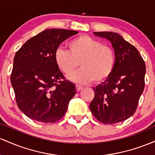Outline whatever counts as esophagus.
<instances>
[{
  "label": "esophagus",
  "mask_w": 155,
  "mask_h": 155,
  "mask_svg": "<svg viewBox=\"0 0 155 155\" xmlns=\"http://www.w3.org/2000/svg\"><path fill=\"white\" fill-rule=\"evenodd\" d=\"M83 88V86H81V85H78V84H76V88H77V91H80L81 89Z\"/></svg>",
  "instance_id": "34e87169"
}]
</instances>
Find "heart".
I'll return each instance as SVG.
<instances>
[{
  "mask_svg": "<svg viewBox=\"0 0 155 155\" xmlns=\"http://www.w3.org/2000/svg\"><path fill=\"white\" fill-rule=\"evenodd\" d=\"M67 47L69 50L62 48L55 50L54 58L57 67L66 75L72 74L80 62L81 68L70 77L73 81L102 82L110 76L115 64V55L110 47L87 35L71 39Z\"/></svg>",
  "mask_w": 155,
  "mask_h": 155,
  "instance_id": "1",
  "label": "heart"
}]
</instances>
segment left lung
I'll return each mask as SVG.
<instances>
[{"mask_svg":"<svg viewBox=\"0 0 155 155\" xmlns=\"http://www.w3.org/2000/svg\"><path fill=\"white\" fill-rule=\"evenodd\" d=\"M110 41L115 53L114 69L105 81L93 88L89 105L100 122L113 124L135 114L145 86L146 65L138 50L117 33L94 32Z\"/></svg>","mask_w":155,"mask_h":155,"instance_id":"8db88e82","label":"left lung"}]
</instances>
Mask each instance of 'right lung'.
I'll use <instances>...</instances> for the list:
<instances>
[{"instance_id": "1", "label": "right lung", "mask_w": 155, "mask_h": 155, "mask_svg": "<svg viewBox=\"0 0 155 155\" xmlns=\"http://www.w3.org/2000/svg\"><path fill=\"white\" fill-rule=\"evenodd\" d=\"M78 33L47 29L28 40L15 54L12 86L19 109L32 120L54 123L67 112L75 85L65 79L54 55L61 43Z\"/></svg>"}]
</instances>
